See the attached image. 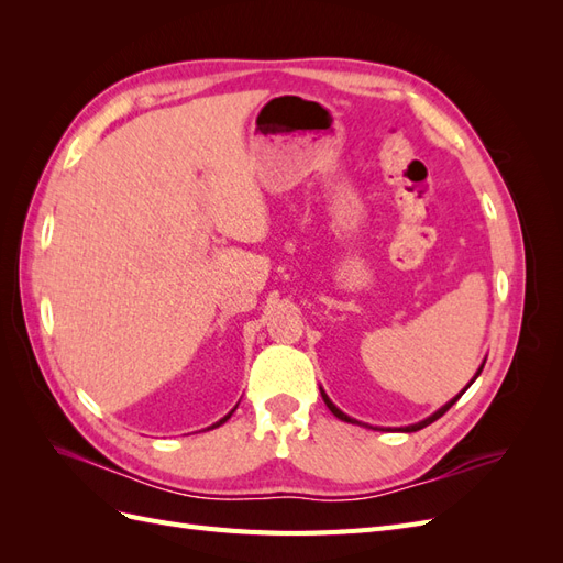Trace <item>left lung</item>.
Wrapping results in <instances>:
<instances>
[{
  "instance_id": "1",
  "label": "left lung",
  "mask_w": 563,
  "mask_h": 563,
  "mask_svg": "<svg viewBox=\"0 0 563 563\" xmlns=\"http://www.w3.org/2000/svg\"><path fill=\"white\" fill-rule=\"evenodd\" d=\"M484 364H486V362H484ZM484 364L479 366V371H476V373H474V378L470 380V385H472V383H474L476 378H479V373H482ZM470 385H467V387H470ZM467 387H465V389H467ZM465 389H463V391H460V395H457V397H453V399H451L449 404H444V406H441V408H439V411H437V413H432L430 418H424V420H420V422H416V424H408V428H399V430H401V432H418V430H422V428H428V424H432L434 420H439V418H441V416H444V413L449 411V408H451V406H453V404H455V401H457L460 397H463V395H465ZM321 399H323V404H327V406H329V411H331V413H333L335 418H340V420H345V422H356L354 418H350V416H345L343 411H340V408H338V406H335V404H333V401H331V399L327 397V391H323V389H321Z\"/></svg>"
}]
</instances>
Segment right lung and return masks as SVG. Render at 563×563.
Masks as SVG:
<instances>
[{"instance_id":"add662e5","label":"right lung","mask_w":563,"mask_h":563,"mask_svg":"<svg viewBox=\"0 0 563 563\" xmlns=\"http://www.w3.org/2000/svg\"><path fill=\"white\" fill-rule=\"evenodd\" d=\"M234 408H236V406H234ZM234 408H232V411H230V413H228V416H225V418H220V420H218V422H216V424H211V428H209V430H213V428H220V424H223V422H225V420H228V418H230V416H232V413H234Z\"/></svg>"}]
</instances>
